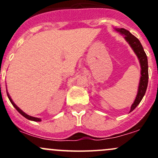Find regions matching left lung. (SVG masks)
Returning a JSON list of instances; mask_svg holds the SVG:
<instances>
[{"instance_id":"left-lung-1","label":"left lung","mask_w":158,"mask_h":158,"mask_svg":"<svg viewBox=\"0 0 158 158\" xmlns=\"http://www.w3.org/2000/svg\"><path fill=\"white\" fill-rule=\"evenodd\" d=\"M120 32L122 34L125 35V38L127 40V42L130 44L131 48L135 51V54L138 56V60L140 61V64H141V79H140V83L139 87H138V95H137L136 98H135V102L132 104L131 107V111H133L137 106L139 105L141 102V99L144 97V94H145L146 90H147L148 83V57L146 55L145 52H144V49H143L142 45L140 43L139 40L137 37H135L134 35H132L128 30L123 29H118L116 30Z\"/></svg>"}]
</instances>
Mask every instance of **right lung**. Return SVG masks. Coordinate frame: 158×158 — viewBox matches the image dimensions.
Here are the masks:
<instances>
[{
    "label": "right lung",
    "instance_id": "1",
    "mask_svg": "<svg viewBox=\"0 0 158 158\" xmlns=\"http://www.w3.org/2000/svg\"><path fill=\"white\" fill-rule=\"evenodd\" d=\"M7 96H8V98H9V100H10V102H11V104L13 105V106H14V107L17 110V111H18V112L20 113V114H21L23 116V117H25L26 118H27V119H29V120H31V121H34V122H40V118H35V117H32V116H30V115H28V114H27L26 113H24L23 112V111H22V110H20V109H19L18 107H17V106H16L15 104H14V102L12 101V99H11L10 98V95H9V94H8V92H7Z\"/></svg>",
    "mask_w": 158,
    "mask_h": 158
}]
</instances>
